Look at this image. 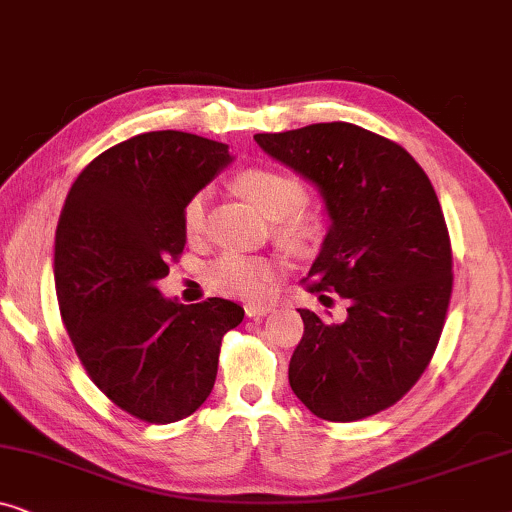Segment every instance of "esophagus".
<instances>
[{"mask_svg":"<svg viewBox=\"0 0 512 512\" xmlns=\"http://www.w3.org/2000/svg\"><path fill=\"white\" fill-rule=\"evenodd\" d=\"M244 312H247V317H251V319H261V317H268V314L272 312V305L247 303V305H244Z\"/></svg>","mask_w":512,"mask_h":512,"instance_id":"esophagus-1","label":"esophagus"}]
</instances>
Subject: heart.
I'll list each match as a JSON object with an SVG mask.
<instances>
[{
	"mask_svg": "<svg viewBox=\"0 0 512 512\" xmlns=\"http://www.w3.org/2000/svg\"><path fill=\"white\" fill-rule=\"evenodd\" d=\"M237 191L254 202L272 221H279V233L291 242H307L321 230V214L305 202V184L296 174L279 167H247L237 174ZM207 219V191L193 193L186 200L181 223L188 237H200ZM279 277L277 263L261 256L226 251L207 265V282L212 289L237 298L261 300L270 296Z\"/></svg>",
	"mask_w": 512,
	"mask_h": 512,
	"instance_id": "b5f03b06",
	"label": "heart"
}]
</instances>
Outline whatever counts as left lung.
I'll return each instance as SVG.
<instances>
[{
	"mask_svg": "<svg viewBox=\"0 0 512 512\" xmlns=\"http://www.w3.org/2000/svg\"><path fill=\"white\" fill-rule=\"evenodd\" d=\"M279 163L319 188L331 216L303 282L335 291L347 317L298 310L305 333L289 384L328 422L377 415L429 366L452 296V247L429 177L403 146L352 123L254 135Z\"/></svg>",
	"mask_w": 512,
	"mask_h": 512,
	"instance_id": "left-lung-1",
	"label": "left lung"
}]
</instances>
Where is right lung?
I'll list each match as a JSON object with an SVG mask.
<instances>
[{
  "instance_id": "1",
  "label": "right lung",
  "mask_w": 512,
  "mask_h": 512,
  "mask_svg": "<svg viewBox=\"0 0 512 512\" xmlns=\"http://www.w3.org/2000/svg\"><path fill=\"white\" fill-rule=\"evenodd\" d=\"M191 132H144L100 153L69 188L55 230V291L97 389L128 415L172 424L212 394L233 300L181 305L158 291L184 251L186 200L230 163Z\"/></svg>"
}]
</instances>
